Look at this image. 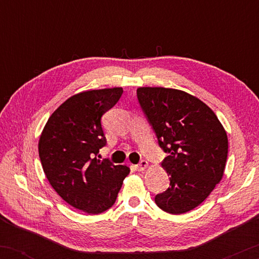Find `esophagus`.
Instances as JSON below:
<instances>
[{"label":"esophagus","instance_id":"obj_1","mask_svg":"<svg viewBox=\"0 0 259 259\" xmlns=\"http://www.w3.org/2000/svg\"><path fill=\"white\" fill-rule=\"evenodd\" d=\"M147 166L148 162L146 160H141L139 164H138V169H139V171H145V169L147 168Z\"/></svg>","mask_w":259,"mask_h":259}]
</instances>
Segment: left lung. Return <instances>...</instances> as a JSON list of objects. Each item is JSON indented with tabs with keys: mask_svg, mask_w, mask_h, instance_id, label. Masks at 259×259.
Returning <instances> with one entry per match:
<instances>
[{
	"mask_svg": "<svg viewBox=\"0 0 259 259\" xmlns=\"http://www.w3.org/2000/svg\"><path fill=\"white\" fill-rule=\"evenodd\" d=\"M137 95L159 146L168 153L161 167L169 176V187L155 196V204L168 213H186L224 176L229 148L224 127L206 104L184 91L139 87Z\"/></svg>",
	"mask_w": 259,
	"mask_h": 259,
	"instance_id": "1",
	"label": "left lung"
}]
</instances>
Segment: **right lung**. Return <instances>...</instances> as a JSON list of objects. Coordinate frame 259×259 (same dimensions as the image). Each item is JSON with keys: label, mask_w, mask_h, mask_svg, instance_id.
I'll return each instance as SVG.
<instances>
[{"label": "right lung", "mask_w": 259, "mask_h": 259, "mask_svg": "<svg viewBox=\"0 0 259 259\" xmlns=\"http://www.w3.org/2000/svg\"><path fill=\"white\" fill-rule=\"evenodd\" d=\"M121 87L84 91L67 99L49 116L38 155L49 184L70 206L90 214L112 207L130 167L99 160L106 145L101 116L119 101Z\"/></svg>", "instance_id": "add662e5"}]
</instances>
